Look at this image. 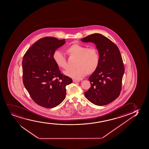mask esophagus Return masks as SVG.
Masks as SVG:
<instances>
[{
  "instance_id": "1",
  "label": "esophagus",
  "mask_w": 149,
  "mask_h": 149,
  "mask_svg": "<svg viewBox=\"0 0 149 149\" xmlns=\"http://www.w3.org/2000/svg\"><path fill=\"white\" fill-rule=\"evenodd\" d=\"M79 80H76V79H73V82L74 83H77V82H79Z\"/></svg>"
}]
</instances>
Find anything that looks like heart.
<instances>
[{
	"label": "heart",
	"instance_id": "1",
	"mask_svg": "<svg viewBox=\"0 0 149 149\" xmlns=\"http://www.w3.org/2000/svg\"><path fill=\"white\" fill-rule=\"evenodd\" d=\"M70 58H77L74 70H68L64 74L69 77L77 80L81 79L87 74H90L96 71L100 63V54L95 47L88 48L86 46L74 44L65 50ZM53 59L57 66L60 68L66 69V57L60 51H55Z\"/></svg>",
	"mask_w": 149,
	"mask_h": 149
}]
</instances>
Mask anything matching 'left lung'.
Wrapping results in <instances>:
<instances>
[{"mask_svg": "<svg viewBox=\"0 0 149 149\" xmlns=\"http://www.w3.org/2000/svg\"><path fill=\"white\" fill-rule=\"evenodd\" d=\"M83 42H92L100 54V63L89 77L90 88L85 92L88 100L95 105H105L120 93L124 66L118 48L102 34L95 33L83 38Z\"/></svg>", "mask_w": 149, "mask_h": 149, "instance_id": "1", "label": "left lung"}]
</instances>
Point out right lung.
<instances>
[{
  "label": "right lung",
  "mask_w": 149,
  "mask_h": 149,
  "mask_svg": "<svg viewBox=\"0 0 149 149\" xmlns=\"http://www.w3.org/2000/svg\"><path fill=\"white\" fill-rule=\"evenodd\" d=\"M65 39L46 37L31 46L23 57V81L31 97L36 104L51 108L59 105L66 97L71 78L61 74L53 59L57 48Z\"/></svg>",
  "instance_id": "add662e5"
}]
</instances>
